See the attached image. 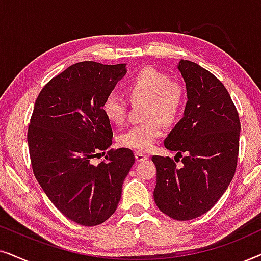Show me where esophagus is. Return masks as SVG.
Listing matches in <instances>:
<instances>
[{
  "instance_id": "34e87169",
  "label": "esophagus",
  "mask_w": 261,
  "mask_h": 261,
  "mask_svg": "<svg viewBox=\"0 0 261 261\" xmlns=\"http://www.w3.org/2000/svg\"><path fill=\"white\" fill-rule=\"evenodd\" d=\"M147 158H148V155L145 154V153H142V152H135V159H137L138 163L145 162V160L147 159Z\"/></svg>"
}]
</instances>
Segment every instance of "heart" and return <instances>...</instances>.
<instances>
[{"mask_svg":"<svg viewBox=\"0 0 261 261\" xmlns=\"http://www.w3.org/2000/svg\"><path fill=\"white\" fill-rule=\"evenodd\" d=\"M127 96L132 101L146 99L145 122L134 124L120 135L124 147L147 151L163 135L164 123L172 124L179 119L187 103V92L180 82L171 80L162 71L146 67L128 82ZM103 113L114 124H122L127 117V99L115 91L103 101Z\"/></svg>","mask_w":261,"mask_h":261,"instance_id":"obj_1","label":"heart"}]
</instances>
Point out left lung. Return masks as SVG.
Segmentation results:
<instances>
[{"label": "left lung", "mask_w": 261, "mask_h": 261, "mask_svg": "<svg viewBox=\"0 0 261 261\" xmlns=\"http://www.w3.org/2000/svg\"><path fill=\"white\" fill-rule=\"evenodd\" d=\"M178 70L188 102L184 117L164 145L182 160L152 156L156 167L153 196L160 212L188 221L212 209L233 179L241 126L229 92L212 72L190 60H180Z\"/></svg>", "instance_id": "obj_1"}]
</instances>
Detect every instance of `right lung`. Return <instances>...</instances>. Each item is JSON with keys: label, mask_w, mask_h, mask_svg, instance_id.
Here are the masks:
<instances>
[{"label": "right lung", "mask_w": 261, "mask_h": 261, "mask_svg": "<svg viewBox=\"0 0 261 261\" xmlns=\"http://www.w3.org/2000/svg\"><path fill=\"white\" fill-rule=\"evenodd\" d=\"M126 72L124 64H73L41 89L31 116L34 176L57 209L82 226H97L115 213L135 162L129 148L109 149L113 129L102 108ZM101 154L103 162L92 164Z\"/></svg>", "instance_id": "1"}]
</instances>
